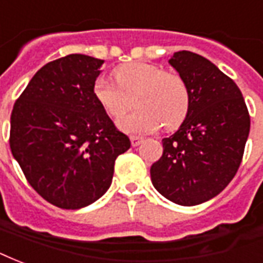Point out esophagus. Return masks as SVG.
I'll return each mask as SVG.
<instances>
[{
  "label": "esophagus",
  "instance_id": "34e87169",
  "mask_svg": "<svg viewBox=\"0 0 263 263\" xmlns=\"http://www.w3.org/2000/svg\"><path fill=\"white\" fill-rule=\"evenodd\" d=\"M130 141H132V145H133V147H139L140 144L143 143L144 140L140 139V137H132V139H130Z\"/></svg>",
  "mask_w": 263,
  "mask_h": 263
}]
</instances>
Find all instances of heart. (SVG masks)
<instances>
[{
  "instance_id": "b5f03b06",
  "label": "heart",
  "mask_w": 263,
  "mask_h": 263,
  "mask_svg": "<svg viewBox=\"0 0 263 263\" xmlns=\"http://www.w3.org/2000/svg\"><path fill=\"white\" fill-rule=\"evenodd\" d=\"M115 83L98 78L92 84V96L106 114L118 119L132 106L137 109L118 122L129 134L153 133L163 124L176 129L185 120L191 108L190 87L179 73L165 72L147 62H129L114 70Z\"/></svg>"
}]
</instances>
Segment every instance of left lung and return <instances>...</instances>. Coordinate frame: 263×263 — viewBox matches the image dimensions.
I'll return each mask as SVG.
<instances>
[{
    "label": "left lung",
    "instance_id": "left-lung-1",
    "mask_svg": "<svg viewBox=\"0 0 263 263\" xmlns=\"http://www.w3.org/2000/svg\"><path fill=\"white\" fill-rule=\"evenodd\" d=\"M169 64L190 87L191 108L176 133L162 140L163 154L149 172L158 193L193 206L216 197L236 176L251 122L240 88L211 61L179 51Z\"/></svg>",
    "mask_w": 263,
    "mask_h": 263
}]
</instances>
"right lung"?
<instances>
[{"mask_svg":"<svg viewBox=\"0 0 263 263\" xmlns=\"http://www.w3.org/2000/svg\"><path fill=\"white\" fill-rule=\"evenodd\" d=\"M102 64L83 54L48 62L12 109V155L29 184L58 208H84L101 198L116 158L130 148L92 96Z\"/></svg>","mask_w":263,"mask_h":263,"instance_id":"add662e5","label":"right lung"}]
</instances>
